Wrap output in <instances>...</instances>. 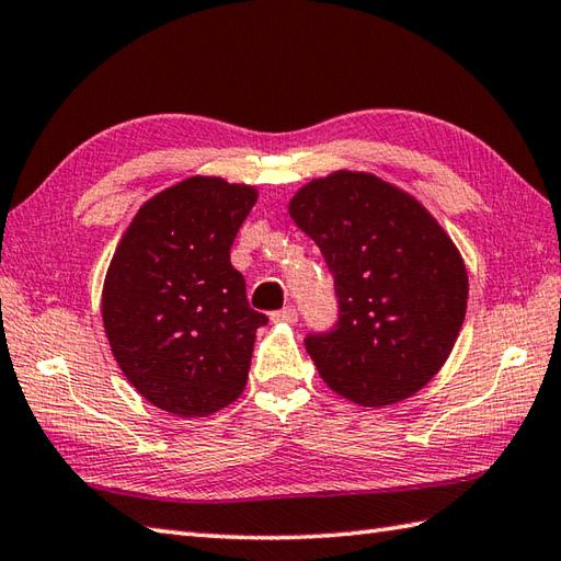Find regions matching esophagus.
Segmentation results:
<instances>
[{
	"mask_svg": "<svg viewBox=\"0 0 561 561\" xmlns=\"http://www.w3.org/2000/svg\"><path fill=\"white\" fill-rule=\"evenodd\" d=\"M296 318H299V313H296L294 306H284L282 311H274L272 313L274 323H296Z\"/></svg>",
	"mask_w": 561,
	"mask_h": 561,
	"instance_id": "1",
	"label": "esophagus"
}]
</instances>
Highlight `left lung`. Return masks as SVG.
Here are the masks:
<instances>
[{
	"label": "left lung",
	"mask_w": 561,
	"mask_h": 561,
	"mask_svg": "<svg viewBox=\"0 0 561 561\" xmlns=\"http://www.w3.org/2000/svg\"><path fill=\"white\" fill-rule=\"evenodd\" d=\"M335 277V330L306 352L330 390L362 408L412 398L446 364L468 311L460 250L420 199L383 178L335 171L289 202Z\"/></svg>",
	"instance_id": "8db88e82"
}]
</instances>
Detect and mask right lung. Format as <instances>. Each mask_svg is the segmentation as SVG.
I'll use <instances>...</instances> for the list:
<instances>
[{"label":"right lung","mask_w":561,"mask_h":561,"mask_svg":"<svg viewBox=\"0 0 561 561\" xmlns=\"http://www.w3.org/2000/svg\"><path fill=\"white\" fill-rule=\"evenodd\" d=\"M257 190L193 175L147 199L103 282V328L125 378L153 408L207 416L248 383L255 332L231 245Z\"/></svg>","instance_id":"obj_1"}]
</instances>
